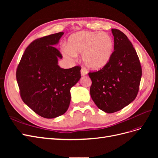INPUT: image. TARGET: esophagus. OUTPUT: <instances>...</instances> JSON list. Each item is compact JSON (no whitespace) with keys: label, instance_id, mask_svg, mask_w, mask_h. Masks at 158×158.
Masks as SVG:
<instances>
[{"label":"esophagus","instance_id":"obj_1","mask_svg":"<svg viewBox=\"0 0 158 158\" xmlns=\"http://www.w3.org/2000/svg\"><path fill=\"white\" fill-rule=\"evenodd\" d=\"M80 73H81V75H82V76H85V75L87 74L88 72H87L86 69H84V68H82V69H81Z\"/></svg>","mask_w":158,"mask_h":158}]
</instances>
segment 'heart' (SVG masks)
<instances>
[{"instance_id": "1", "label": "heart", "mask_w": 158, "mask_h": 158, "mask_svg": "<svg viewBox=\"0 0 158 158\" xmlns=\"http://www.w3.org/2000/svg\"><path fill=\"white\" fill-rule=\"evenodd\" d=\"M68 47L63 52L66 58L73 59L82 53V59L89 69L97 70L103 68L111 59L114 42L105 32L82 31L72 34L68 40Z\"/></svg>"}]
</instances>
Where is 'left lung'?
<instances>
[{
  "label": "left lung",
  "mask_w": 158,
  "mask_h": 158,
  "mask_svg": "<svg viewBox=\"0 0 158 158\" xmlns=\"http://www.w3.org/2000/svg\"><path fill=\"white\" fill-rule=\"evenodd\" d=\"M114 51L109 63L89 73L90 95L97 107L107 113L117 112L135 99L139 89L142 67L131 42L121 31L112 29Z\"/></svg>",
  "instance_id": "obj_1"
}]
</instances>
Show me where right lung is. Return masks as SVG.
Wrapping results in <instances>:
<instances>
[{
    "instance_id": "1",
    "label": "right lung",
    "mask_w": 158,
    "mask_h": 158,
    "mask_svg": "<svg viewBox=\"0 0 158 158\" xmlns=\"http://www.w3.org/2000/svg\"><path fill=\"white\" fill-rule=\"evenodd\" d=\"M63 34L56 33L31 42L16 70L23 102L46 118L66 113L70 102V89L81 78L80 66L64 69L58 65V59L63 56L54 46Z\"/></svg>"
}]
</instances>
